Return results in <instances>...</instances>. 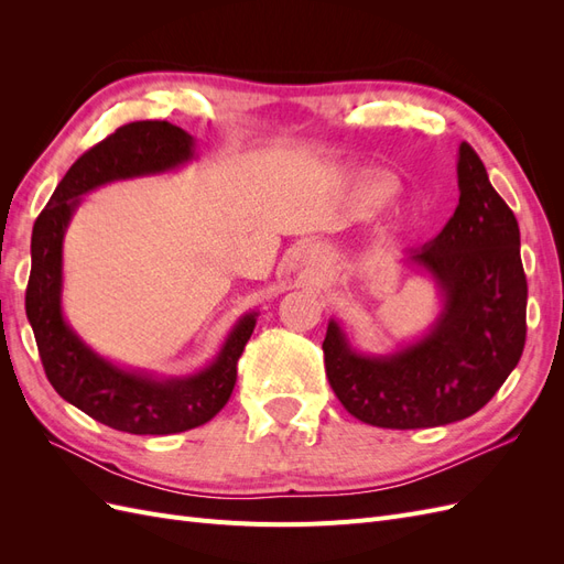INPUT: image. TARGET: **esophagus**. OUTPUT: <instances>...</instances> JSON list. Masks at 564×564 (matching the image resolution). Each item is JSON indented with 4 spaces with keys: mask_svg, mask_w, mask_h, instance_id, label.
<instances>
[{
    "mask_svg": "<svg viewBox=\"0 0 564 564\" xmlns=\"http://www.w3.org/2000/svg\"><path fill=\"white\" fill-rule=\"evenodd\" d=\"M322 263H324V251L319 247H315V245L305 249L301 253V259H299V265H301L303 272H315Z\"/></svg>",
    "mask_w": 564,
    "mask_h": 564,
    "instance_id": "obj_1",
    "label": "esophagus"
}]
</instances>
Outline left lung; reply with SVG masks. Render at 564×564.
<instances>
[{
	"label": "left lung",
	"instance_id": "8db88e82",
	"mask_svg": "<svg viewBox=\"0 0 564 564\" xmlns=\"http://www.w3.org/2000/svg\"><path fill=\"white\" fill-rule=\"evenodd\" d=\"M458 207L406 261L429 275L442 308L431 329L395 352H360L336 319L324 367L348 412L379 429H435L473 416L520 362L527 278L516 214L494 191L477 152L458 145Z\"/></svg>",
	"mask_w": 564,
	"mask_h": 564
}]
</instances>
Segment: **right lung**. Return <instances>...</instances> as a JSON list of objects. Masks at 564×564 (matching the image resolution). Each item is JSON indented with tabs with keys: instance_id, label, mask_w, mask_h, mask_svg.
<instances>
[{
	"instance_id": "1",
	"label": "right lung",
	"mask_w": 564,
	"mask_h": 564,
	"mask_svg": "<svg viewBox=\"0 0 564 564\" xmlns=\"http://www.w3.org/2000/svg\"><path fill=\"white\" fill-rule=\"evenodd\" d=\"M195 160V139L169 122H131L67 169L32 228V268L25 313L35 332L48 383L98 423L131 435H172L212 421L230 400L237 360L259 313L235 322L214 360L185 377H158L119 367L91 346L63 315V240L82 195L139 176H158Z\"/></svg>"
}]
</instances>
